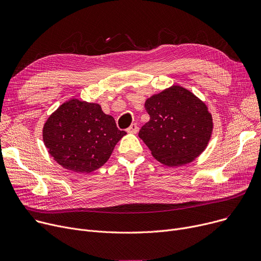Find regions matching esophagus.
I'll return each instance as SVG.
<instances>
[{"label": "esophagus", "instance_id": "esophagus-1", "mask_svg": "<svg viewBox=\"0 0 261 261\" xmlns=\"http://www.w3.org/2000/svg\"><path fill=\"white\" fill-rule=\"evenodd\" d=\"M138 130H139V127H138V125H136V123H132V125L127 129V131L129 133H136V132H138Z\"/></svg>", "mask_w": 261, "mask_h": 261}]
</instances>
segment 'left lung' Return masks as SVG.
<instances>
[{"mask_svg":"<svg viewBox=\"0 0 261 261\" xmlns=\"http://www.w3.org/2000/svg\"><path fill=\"white\" fill-rule=\"evenodd\" d=\"M150 120L139 136L164 165L193 162L207 146L213 131L212 114L188 90L173 86L145 102Z\"/></svg>","mask_w":261,"mask_h":261,"instance_id":"obj_1","label":"left lung"}]
</instances>
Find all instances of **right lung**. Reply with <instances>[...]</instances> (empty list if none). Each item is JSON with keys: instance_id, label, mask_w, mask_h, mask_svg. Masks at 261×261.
I'll use <instances>...</instances> for the list:
<instances>
[{"instance_id": "1", "label": "right lung", "mask_w": 261, "mask_h": 261, "mask_svg": "<svg viewBox=\"0 0 261 261\" xmlns=\"http://www.w3.org/2000/svg\"><path fill=\"white\" fill-rule=\"evenodd\" d=\"M125 134L99 105L71 99L48 117L43 141L59 165L76 172H91L109 160Z\"/></svg>"}]
</instances>
